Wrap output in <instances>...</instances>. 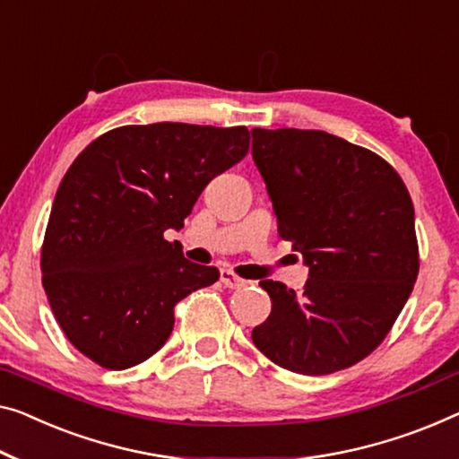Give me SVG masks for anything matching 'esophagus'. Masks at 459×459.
I'll return each mask as SVG.
<instances>
[{
    "label": "esophagus",
    "mask_w": 459,
    "mask_h": 459,
    "mask_svg": "<svg viewBox=\"0 0 459 459\" xmlns=\"http://www.w3.org/2000/svg\"><path fill=\"white\" fill-rule=\"evenodd\" d=\"M221 282L227 286V289H243V286L249 284L247 280L238 278L237 273L230 272V270H221Z\"/></svg>",
    "instance_id": "1"
}]
</instances>
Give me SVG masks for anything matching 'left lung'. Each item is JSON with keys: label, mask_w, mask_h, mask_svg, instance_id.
<instances>
[{"label": "left lung", "mask_w": 459, "mask_h": 459, "mask_svg": "<svg viewBox=\"0 0 459 459\" xmlns=\"http://www.w3.org/2000/svg\"><path fill=\"white\" fill-rule=\"evenodd\" d=\"M278 232L303 255L300 295L262 280L272 313L251 338L300 375L357 365L404 309L419 276L414 206L400 175L371 150L319 129H251Z\"/></svg>", "instance_id": "left-lung-1"}]
</instances>
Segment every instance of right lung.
I'll return each mask as SVG.
<instances>
[{"mask_svg":"<svg viewBox=\"0 0 459 459\" xmlns=\"http://www.w3.org/2000/svg\"><path fill=\"white\" fill-rule=\"evenodd\" d=\"M247 127L126 126L82 150L55 194L40 270L61 330L100 367L121 371L160 351L175 305L221 272L183 257L164 230L204 187L247 154Z\"/></svg>","mask_w":459,"mask_h":459,"instance_id":"right-lung-1","label":"right lung"}]
</instances>
